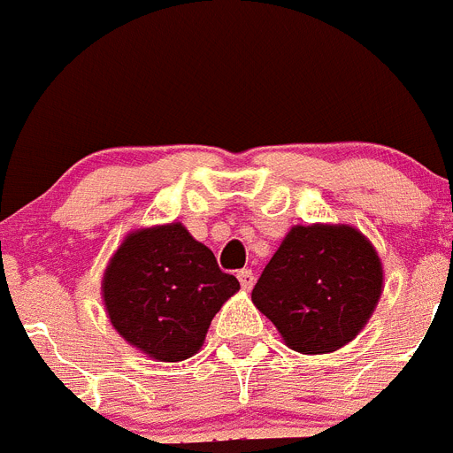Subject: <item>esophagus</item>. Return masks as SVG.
<instances>
[{"label": "esophagus", "mask_w": 453, "mask_h": 453, "mask_svg": "<svg viewBox=\"0 0 453 453\" xmlns=\"http://www.w3.org/2000/svg\"><path fill=\"white\" fill-rule=\"evenodd\" d=\"M236 277H239V284H242L246 291H250L252 284H255V273H252L250 268H242V271L236 273Z\"/></svg>", "instance_id": "esophagus-1"}]
</instances>
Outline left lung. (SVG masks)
<instances>
[{"label": "left lung", "instance_id": "1", "mask_svg": "<svg viewBox=\"0 0 453 453\" xmlns=\"http://www.w3.org/2000/svg\"><path fill=\"white\" fill-rule=\"evenodd\" d=\"M384 291L372 243L352 226H296L262 277L252 303L303 354H327L365 327Z\"/></svg>", "mask_w": 453, "mask_h": 453}]
</instances>
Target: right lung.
<instances>
[{
  "label": "right lung",
  "mask_w": 453,
  "mask_h": 453,
  "mask_svg": "<svg viewBox=\"0 0 453 453\" xmlns=\"http://www.w3.org/2000/svg\"><path fill=\"white\" fill-rule=\"evenodd\" d=\"M236 291V277L223 273L182 223L130 232L101 284L112 327L157 361L194 357L211 318Z\"/></svg>",
  "instance_id": "right-lung-1"
}]
</instances>
